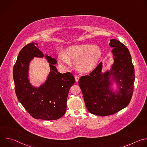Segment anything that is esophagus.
<instances>
[{"instance_id":"34e87169","label":"esophagus","mask_w":147,"mask_h":147,"mask_svg":"<svg viewBox=\"0 0 147 147\" xmlns=\"http://www.w3.org/2000/svg\"><path fill=\"white\" fill-rule=\"evenodd\" d=\"M74 78H75V80H76V81H78V80H79V79H80V77H78V76H76L75 77H74Z\"/></svg>"}]
</instances>
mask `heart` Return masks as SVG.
Here are the masks:
<instances>
[{"label":"heart","instance_id":"obj_1","mask_svg":"<svg viewBox=\"0 0 147 147\" xmlns=\"http://www.w3.org/2000/svg\"><path fill=\"white\" fill-rule=\"evenodd\" d=\"M102 55L99 47L90 44L76 45L67 48L65 52L59 55L60 65L66 68L71 67V62L76 63L77 69L87 73L95 67Z\"/></svg>","mask_w":147,"mask_h":147}]
</instances>
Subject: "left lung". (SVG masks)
<instances>
[{
    "label": "left lung",
    "mask_w": 147,
    "mask_h": 147,
    "mask_svg": "<svg viewBox=\"0 0 147 147\" xmlns=\"http://www.w3.org/2000/svg\"><path fill=\"white\" fill-rule=\"evenodd\" d=\"M109 45L113 48L115 63L111 72L120 86L117 94L110 90V73L101 72L102 62L78 81L87 109L91 113L100 116L115 114L126 107L132 98L134 87V68L129 49L117 39H111Z\"/></svg>",
    "instance_id": "8db88e82"
}]
</instances>
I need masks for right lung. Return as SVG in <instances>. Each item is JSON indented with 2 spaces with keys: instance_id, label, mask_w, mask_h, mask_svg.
<instances>
[{
  "instance_id": "right-lung-1",
  "label": "right lung",
  "mask_w": 147,
  "mask_h": 147,
  "mask_svg": "<svg viewBox=\"0 0 147 147\" xmlns=\"http://www.w3.org/2000/svg\"><path fill=\"white\" fill-rule=\"evenodd\" d=\"M38 44L31 42L19 52L13 67L15 92L19 102L34 119L57 120L63 116L67 108L69 90L75 82L70 72L61 74L53 64L56 60L47 56L51 72L47 82L39 88H33L28 79V65L33 57H43Z\"/></svg>"
}]
</instances>
